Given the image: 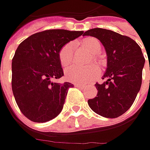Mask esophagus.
Here are the masks:
<instances>
[{"mask_svg": "<svg viewBox=\"0 0 150 150\" xmlns=\"http://www.w3.org/2000/svg\"><path fill=\"white\" fill-rule=\"evenodd\" d=\"M75 87H79V88H84L85 86H84V85H83V84L75 83Z\"/></svg>", "mask_w": 150, "mask_h": 150, "instance_id": "esophagus-1", "label": "esophagus"}]
</instances>
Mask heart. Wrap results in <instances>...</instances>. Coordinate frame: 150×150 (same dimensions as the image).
I'll use <instances>...</instances> for the list:
<instances>
[{
    "label": "heart",
    "instance_id": "obj_1",
    "mask_svg": "<svg viewBox=\"0 0 150 150\" xmlns=\"http://www.w3.org/2000/svg\"><path fill=\"white\" fill-rule=\"evenodd\" d=\"M83 45L92 53H98L101 51V44L98 39L94 38H85L83 41ZM72 43L69 42L64 45L59 52V61L62 67L66 68L72 62ZM96 60L98 57L94 55ZM98 73V67L96 65L81 67L72 66L66 71V78L68 81L78 83H87Z\"/></svg>",
    "mask_w": 150,
    "mask_h": 150
}]
</instances>
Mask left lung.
Wrapping results in <instances>:
<instances>
[{
	"instance_id": "obj_1",
	"label": "left lung",
	"mask_w": 150,
	"mask_h": 150,
	"mask_svg": "<svg viewBox=\"0 0 150 150\" xmlns=\"http://www.w3.org/2000/svg\"><path fill=\"white\" fill-rule=\"evenodd\" d=\"M83 36L98 38L107 53V69L103 83L95 84L98 94L88 103L103 117L118 118L135 100L142 84L145 59L140 47L127 36L103 28H93Z\"/></svg>"
}]
</instances>
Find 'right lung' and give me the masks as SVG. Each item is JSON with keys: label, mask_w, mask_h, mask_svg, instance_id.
<instances>
[{"label": "right lung", "mask_w": 150, "mask_h": 150, "mask_svg": "<svg viewBox=\"0 0 150 150\" xmlns=\"http://www.w3.org/2000/svg\"><path fill=\"white\" fill-rule=\"evenodd\" d=\"M83 34V31L46 30L18 46L11 63V87L21 112L31 121L45 123L62 111L73 84L52 81L63 76L58 54L65 44Z\"/></svg>", "instance_id": "right-lung-1"}]
</instances>
